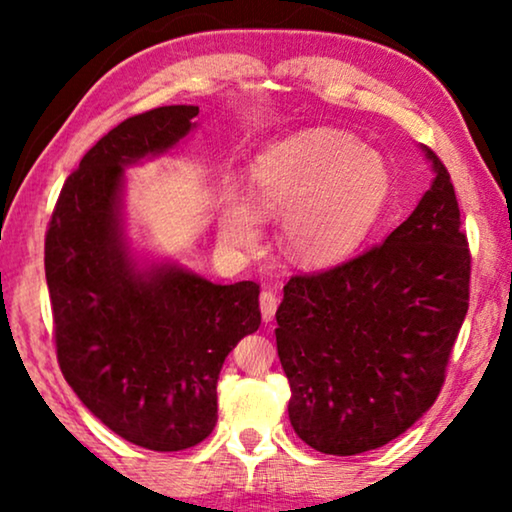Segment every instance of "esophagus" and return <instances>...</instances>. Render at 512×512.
<instances>
[{
	"instance_id": "esophagus-1",
	"label": "esophagus",
	"mask_w": 512,
	"mask_h": 512,
	"mask_svg": "<svg viewBox=\"0 0 512 512\" xmlns=\"http://www.w3.org/2000/svg\"><path fill=\"white\" fill-rule=\"evenodd\" d=\"M258 303H261L263 321L275 319V312H277V305H279V298H277L275 291H270V289L261 291V298H258Z\"/></svg>"
}]
</instances>
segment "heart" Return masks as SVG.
Returning <instances> with one entry per match:
<instances>
[{"mask_svg": "<svg viewBox=\"0 0 512 512\" xmlns=\"http://www.w3.org/2000/svg\"><path fill=\"white\" fill-rule=\"evenodd\" d=\"M394 177L382 153L338 130H305L265 149L249 172V195L226 191L219 228L233 247L261 237V216H282L279 244L307 268L345 261L377 226Z\"/></svg>", "mask_w": 512, "mask_h": 512, "instance_id": "obj_1", "label": "heart"}]
</instances>
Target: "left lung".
Segmentation results:
<instances>
[{
	"label": "left lung",
	"instance_id": "1",
	"mask_svg": "<svg viewBox=\"0 0 512 512\" xmlns=\"http://www.w3.org/2000/svg\"><path fill=\"white\" fill-rule=\"evenodd\" d=\"M382 244L296 275L277 310V354L293 431L317 452L352 457L408 431L445 382L468 312L471 251L450 172Z\"/></svg>",
	"mask_w": 512,
	"mask_h": 512
}]
</instances>
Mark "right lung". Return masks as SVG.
I'll list each match as a JSON object with an SVG mask.
<instances>
[{"label": "right lung", "instance_id": "1", "mask_svg": "<svg viewBox=\"0 0 512 512\" xmlns=\"http://www.w3.org/2000/svg\"><path fill=\"white\" fill-rule=\"evenodd\" d=\"M198 107H158L109 130L69 174L46 230L62 375L118 436L156 452L205 440L226 356L261 326L256 282L212 284L174 263L139 268L123 237V167L170 151Z\"/></svg>", "mask_w": 512, "mask_h": 512}]
</instances>
